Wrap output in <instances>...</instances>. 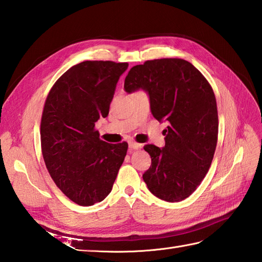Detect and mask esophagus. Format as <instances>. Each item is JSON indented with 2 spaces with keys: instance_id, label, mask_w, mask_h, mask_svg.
I'll return each instance as SVG.
<instances>
[{
  "instance_id": "obj_1",
  "label": "esophagus",
  "mask_w": 262,
  "mask_h": 262,
  "mask_svg": "<svg viewBox=\"0 0 262 262\" xmlns=\"http://www.w3.org/2000/svg\"><path fill=\"white\" fill-rule=\"evenodd\" d=\"M141 146H142V144L138 143V142H136V141H129V147L132 149H138Z\"/></svg>"
}]
</instances>
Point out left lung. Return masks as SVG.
<instances>
[{
  "mask_svg": "<svg viewBox=\"0 0 262 262\" xmlns=\"http://www.w3.org/2000/svg\"><path fill=\"white\" fill-rule=\"evenodd\" d=\"M140 89L149 95L154 118L168 124L163 148L144 145L152 164L143 180L160 199L181 201L200 186L215 152V95L199 70L177 58L148 60L133 67L124 80V90L132 93Z\"/></svg>",
  "mask_w": 262,
  "mask_h": 262,
  "instance_id": "1",
  "label": "left lung"
}]
</instances>
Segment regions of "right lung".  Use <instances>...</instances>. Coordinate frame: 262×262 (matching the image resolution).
<instances>
[{
  "mask_svg": "<svg viewBox=\"0 0 262 262\" xmlns=\"http://www.w3.org/2000/svg\"><path fill=\"white\" fill-rule=\"evenodd\" d=\"M128 63L84 61L70 68L47 96L40 122L41 152L57 187L78 205L110 193L128 143L99 139L95 122L109 113L119 77Z\"/></svg>",
  "mask_w": 262,
  "mask_h": 262,
  "instance_id": "right-lung-1",
  "label": "right lung"
}]
</instances>
